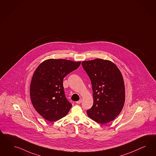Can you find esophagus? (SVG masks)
Returning <instances> with one entry per match:
<instances>
[{
    "label": "esophagus",
    "instance_id": "1",
    "mask_svg": "<svg viewBox=\"0 0 156 156\" xmlns=\"http://www.w3.org/2000/svg\"><path fill=\"white\" fill-rule=\"evenodd\" d=\"M82 99H80L79 101H76V103L78 104H80L82 103Z\"/></svg>",
    "mask_w": 156,
    "mask_h": 156
}]
</instances>
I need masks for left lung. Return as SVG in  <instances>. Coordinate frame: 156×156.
<instances>
[{"instance_id": "1", "label": "left lung", "mask_w": 156, "mask_h": 156, "mask_svg": "<svg viewBox=\"0 0 156 156\" xmlns=\"http://www.w3.org/2000/svg\"><path fill=\"white\" fill-rule=\"evenodd\" d=\"M89 76L93 91V105L87 111L97 123L113 121L122 110L125 89L122 75L117 66L109 60L95 59L82 62Z\"/></svg>"}]
</instances>
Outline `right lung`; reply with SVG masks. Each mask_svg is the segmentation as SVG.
I'll use <instances>...</instances> for the list:
<instances>
[{
  "label": "right lung",
  "instance_id": "right-lung-1",
  "mask_svg": "<svg viewBox=\"0 0 156 156\" xmlns=\"http://www.w3.org/2000/svg\"><path fill=\"white\" fill-rule=\"evenodd\" d=\"M80 62L63 59H48L42 62L30 83V98L34 109L48 121H56L66 116L71 105L66 99L63 78L80 66Z\"/></svg>",
  "mask_w": 156,
  "mask_h": 156
}]
</instances>
